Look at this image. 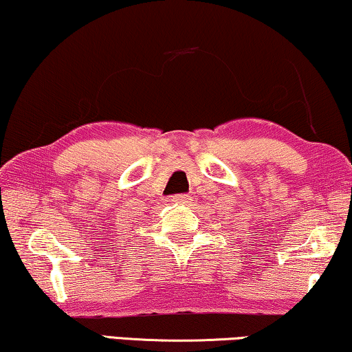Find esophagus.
Instances as JSON below:
<instances>
[{
  "label": "esophagus",
  "mask_w": 352,
  "mask_h": 352,
  "mask_svg": "<svg viewBox=\"0 0 352 352\" xmlns=\"http://www.w3.org/2000/svg\"><path fill=\"white\" fill-rule=\"evenodd\" d=\"M190 200L192 199L189 194H177L171 197V201H175V204H189Z\"/></svg>",
  "instance_id": "34e87169"
}]
</instances>
